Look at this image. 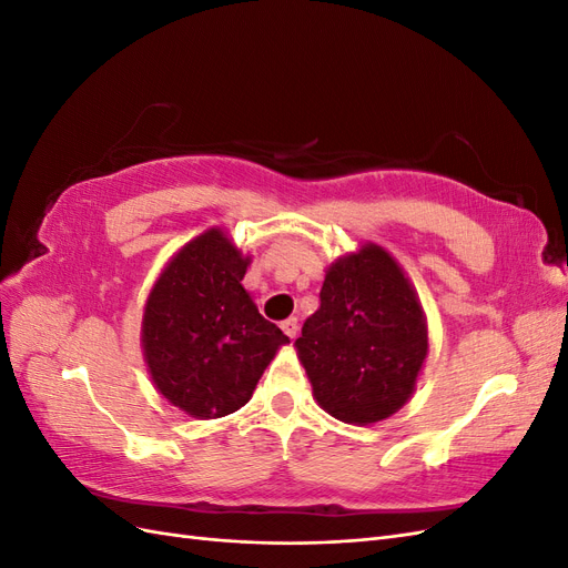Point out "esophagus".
I'll return each instance as SVG.
<instances>
[{"instance_id": "1", "label": "esophagus", "mask_w": 568, "mask_h": 568, "mask_svg": "<svg viewBox=\"0 0 568 568\" xmlns=\"http://www.w3.org/2000/svg\"><path fill=\"white\" fill-rule=\"evenodd\" d=\"M282 329H284V334H286L288 338H296V334H298V320H296V317L284 320V322H282Z\"/></svg>"}]
</instances>
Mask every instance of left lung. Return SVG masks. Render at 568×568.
Instances as JSON below:
<instances>
[{"mask_svg": "<svg viewBox=\"0 0 568 568\" xmlns=\"http://www.w3.org/2000/svg\"><path fill=\"white\" fill-rule=\"evenodd\" d=\"M296 348L332 417L365 426L398 412L428 351L422 305L398 263L374 244L334 263Z\"/></svg>", "mask_w": 568, "mask_h": 568, "instance_id": "1", "label": "left lung"}]
</instances>
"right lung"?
I'll list each match as a JSON object with an SVG mask.
<instances>
[{
  "instance_id": "1",
  "label": "right lung",
  "mask_w": 568,
  "mask_h": 568,
  "mask_svg": "<svg viewBox=\"0 0 568 568\" xmlns=\"http://www.w3.org/2000/svg\"><path fill=\"white\" fill-rule=\"evenodd\" d=\"M248 257L220 230L189 242L153 284L142 343L151 379L199 419L244 407L288 336L242 286Z\"/></svg>"
}]
</instances>
